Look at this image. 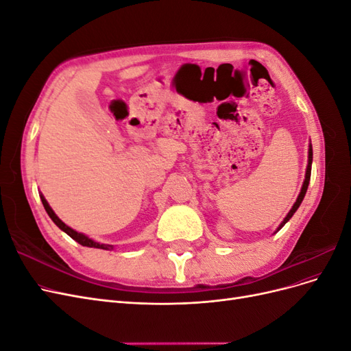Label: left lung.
I'll return each mask as SVG.
<instances>
[{
  "label": "left lung",
  "instance_id": "left-lung-1",
  "mask_svg": "<svg viewBox=\"0 0 351 351\" xmlns=\"http://www.w3.org/2000/svg\"><path fill=\"white\" fill-rule=\"evenodd\" d=\"M312 159H313V151H312V143H309V151H307V167H306V174H304V182H303V186H302V189H300V193H299V196H297V199H295V202H294V205L291 206V209H290V212L289 214L285 215V218L281 221V224L278 226V228H277V231L275 232H278L287 222L290 221V218L295 214V210L299 209V206H300V204L303 202V199H304V195H306V192H307V186H309V182H311V171H312Z\"/></svg>",
  "mask_w": 351,
  "mask_h": 351
}]
</instances>
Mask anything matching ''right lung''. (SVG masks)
<instances>
[{"label":"right lung","mask_w":351,"mask_h":351,"mask_svg":"<svg viewBox=\"0 0 351 351\" xmlns=\"http://www.w3.org/2000/svg\"><path fill=\"white\" fill-rule=\"evenodd\" d=\"M40 196V200H42V205H44V208H45V210H47V214L49 215V218L54 221V224L60 228V230H62L66 232V234H69L73 240H76L79 244H82V246H86V247H95V249H104V250H114V246L112 244H104V243H98V241H95L93 239H90V237H88L86 234H83V232H79V231H76V230H73L71 227H69V226H66L64 222H62L57 215H56V212L52 210V208L49 206V204L47 202V199L44 197V195H39Z\"/></svg>","instance_id":"right-lung-1"}]
</instances>
